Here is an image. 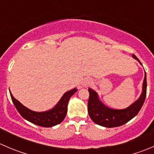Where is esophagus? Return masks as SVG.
Listing matches in <instances>:
<instances>
[{"mask_svg":"<svg viewBox=\"0 0 154 154\" xmlns=\"http://www.w3.org/2000/svg\"><path fill=\"white\" fill-rule=\"evenodd\" d=\"M91 84V80H90V79H88V78L85 79V80L83 81V83H82V85H83V86H85V87L90 86Z\"/></svg>","mask_w":154,"mask_h":154,"instance_id":"1","label":"esophagus"}]
</instances>
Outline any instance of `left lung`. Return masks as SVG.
Segmentation results:
<instances>
[{
    "label": "left lung",
    "mask_w": 154,
    "mask_h": 154,
    "mask_svg": "<svg viewBox=\"0 0 154 154\" xmlns=\"http://www.w3.org/2000/svg\"><path fill=\"white\" fill-rule=\"evenodd\" d=\"M133 57L141 65L139 59L133 54ZM89 98L88 101V112L91 120L102 127H116L122 126L131 120L139 113L143 105L147 93V78L144 72V78L142 84V91L140 97L130 106L123 109H115L105 106L98 97V94L91 88H88Z\"/></svg>",
    "instance_id": "8db88e82"
}]
</instances>
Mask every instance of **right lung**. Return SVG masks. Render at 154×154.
Returning <instances> with one entry per match:
<instances>
[{"mask_svg":"<svg viewBox=\"0 0 154 154\" xmlns=\"http://www.w3.org/2000/svg\"><path fill=\"white\" fill-rule=\"evenodd\" d=\"M77 91V88L66 91L61 97L56 106L51 109L45 112H35L24 106L12 96L10 92L11 98L15 108L21 116L31 123L44 127H51L59 125L64 120L67 114L68 103L70 97Z\"/></svg>","mask_w":154,"mask_h":154,"instance_id":"add662e5","label":"right lung"}]
</instances>
